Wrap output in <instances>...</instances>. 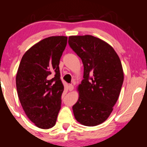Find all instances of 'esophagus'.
Masks as SVG:
<instances>
[{
  "label": "esophagus",
  "mask_w": 147,
  "mask_h": 147,
  "mask_svg": "<svg viewBox=\"0 0 147 147\" xmlns=\"http://www.w3.org/2000/svg\"><path fill=\"white\" fill-rule=\"evenodd\" d=\"M73 89H74V86L72 85V84H69V86H68V90H70V91H72V90H73Z\"/></svg>",
  "instance_id": "esophagus-1"
}]
</instances>
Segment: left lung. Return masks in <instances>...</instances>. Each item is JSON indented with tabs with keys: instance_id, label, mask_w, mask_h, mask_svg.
<instances>
[{
	"instance_id": "8db88e82",
	"label": "left lung",
	"mask_w": 147,
	"mask_h": 147,
	"mask_svg": "<svg viewBox=\"0 0 147 147\" xmlns=\"http://www.w3.org/2000/svg\"><path fill=\"white\" fill-rule=\"evenodd\" d=\"M68 43L84 64L74 115L84 126L99 125L109 117L120 93L124 82L120 59L110 45L91 35L70 36Z\"/></svg>"
}]
</instances>
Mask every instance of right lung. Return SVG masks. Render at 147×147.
Returning a JSON list of instances; mask_svg holds the SVG:
<instances>
[{"mask_svg":"<svg viewBox=\"0 0 147 147\" xmlns=\"http://www.w3.org/2000/svg\"><path fill=\"white\" fill-rule=\"evenodd\" d=\"M68 37L50 36L24 54L16 77L20 102L28 117L37 127L48 129L56 124L64 89L59 61Z\"/></svg>","mask_w":147,"mask_h":147,"instance_id":"obj_1","label":"right lung"}]
</instances>
